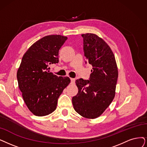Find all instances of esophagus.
Here are the masks:
<instances>
[{"label": "esophagus", "instance_id": "esophagus-1", "mask_svg": "<svg viewBox=\"0 0 147 147\" xmlns=\"http://www.w3.org/2000/svg\"><path fill=\"white\" fill-rule=\"evenodd\" d=\"M70 83L71 84H74L75 83V78H70Z\"/></svg>", "mask_w": 147, "mask_h": 147}]
</instances>
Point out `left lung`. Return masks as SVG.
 I'll use <instances>...</instances> for the list:
<instances>
[{
  "mask_svg": "<svg viewBox=\"0 0 147 147\" xmlns=\"http://www.w3.org/2000/svg\"><path fill=\"white\" fill-rule=\"evenodd\" d=\"M81 36L84 56L93 68L90 80H76L78 92L72 98V104L81 116L95 119L113 100L118 70L113 52L102 38L92 33Z\"/></svg>",
  "mask_w": 147,
  "mask_h": 147,
  "instance_id": "obj_1",
  "label": "left lung"
}]
</instances>
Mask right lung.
<instances>
[{
	"label": "right lung",
	"mask_w": 147,
	"mask_h": 147,
	"mask_svg": "<svg viewBox=\"0 0 147 147\" xmlns=\"http://www.w3.org/2000/svg\"><path fill=\"white\" fill-rule=\"evenodd\" d=\"M67 39L50 35L37 41L22 57L17 70L19 87L27 107L34 115L43 116L56 109L58 99L70 83L69 77L49 72V65L58 62V51Z\"/></svg>",
	"instance_id": "right-lung-1"
}]
</instances>
